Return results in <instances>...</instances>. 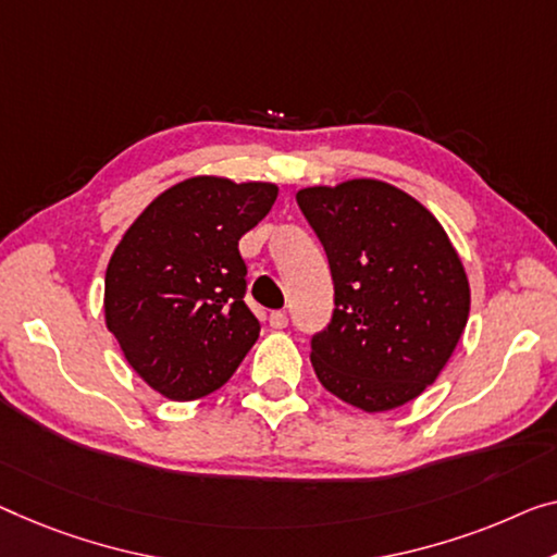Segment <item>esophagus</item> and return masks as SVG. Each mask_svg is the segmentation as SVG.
<instances>
[{
    "mask_svg": "<svg viewBox=\"0 0 557 557\" xmlns=\"http://www.w3.org/2000/svg\"><path fill=\"white\" fill-rule=\"evenodd\" d=\"M270 327H275V330L287 327V314L285 312H270Z\"/></svg>",
    "mask_w": 557,
    "mask_h": 557,
    "instance_id": "34e87169",
    "label": "esophagus"
}]
</instances>
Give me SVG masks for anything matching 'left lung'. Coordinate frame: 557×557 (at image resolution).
<instances>
[{
  "instance_id": "8db88e82",
  "label": "left lung",
  "mask_w": 557,
  "mask_h": 557,
  "mask_svg": "<svg viewBox=\"0 0 557 557\" xmlns=\"http://www.w3.org/2000/svg\"><path fill=\"white\" fill-rule=\"evenodd\" d=\"M327 252L335 310L312 337L322 387L385 412L433 385L468 325L470 285L435 214L380 180L297 193Z\"/></svg>"
}]
</instances>
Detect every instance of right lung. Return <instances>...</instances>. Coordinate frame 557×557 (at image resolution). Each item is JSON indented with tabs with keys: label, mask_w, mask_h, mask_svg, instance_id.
Here are the masks:
<instances>
[{
	"label": "right lung",
	"mask_w": 557,
	"mask_h": 557,
	"mask_svg": "<svg viewBox=\"0 0 557 557\" xmlns=\"http://www.w3.org/2000/svg\"><path fill=\"white\" fill-rule=\"evenodd\" d=\"M277 199L272 182L199 174L124 232L104 275V322L145 383L185 403L214 393L260 337L239 237Z\"/></svg>",
	"instance_id": "1"
}]
</instances>
